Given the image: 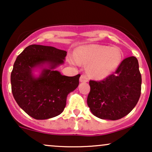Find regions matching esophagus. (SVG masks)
<instances>
[{"label":"esophagus","instance_id":"esophagus-1","mask_svg":"<svg viewBox=\"0 0 152 152\" xmlns=\"http://www.w3.org/2000/svg\"><path fill=\"white\" fill-rule=\"evenodd\" d=\"M79 81L80 82H87L88 81V79L86 75H81L79 78Z\"/></svg>","mask_w":152,"mask_h":152}]
</instances>
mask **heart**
I'll return each mask as SVG.
<instances>
[{
    "mask_svg": "<svg viewBox=\"0 0 152 152\" xmlns=\"http://www.w3.org/2000/svg\"><path fill=\"white\" fill-rule=\"evenodd\" d=\"M121 58V51L117 47L88 45L79 47L70 61L75 65H88L86 71L88 76L102 80L116 70Z\"/></svg>",
    "mask_w": 152,
    "mask_h": 152,
    "instance_id": "b5f03b06",
    "label": "heart"
}]
</instances>
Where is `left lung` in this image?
<instances>
[{"mask_svg": "<svg viewBox=\"0 0 152 152\" xmlns=\"http://www.w3.org/2000/svg\"><path fill=\"white\" fill-rule=\"evenodd\" d=\"M87 104L101 119L118 120L129 114L141 95L142 76L134 56L121 63L113 74L103 81H89Z\"/></svg>", "mask_w": 152, "mask_h": 152, "instance_id": "left-lung-1", "label": "left lung"}]
</instances>
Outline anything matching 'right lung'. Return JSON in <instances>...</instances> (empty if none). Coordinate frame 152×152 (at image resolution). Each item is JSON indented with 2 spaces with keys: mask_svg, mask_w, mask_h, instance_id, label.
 I'll return each mask as SVG.
<instances>
[{
  "mask_svg": "<svg viewBox=\"0 0 152 152\" xmlns=\"http://www.w3.org/2000/svg\"><path fill=\"white\" fill-rule=\"evenodd\" d=\"M67 52L52 46L30 45L17 57L10 75L12 93L18 105L35 119L61 114L68 94L77 88L78 74L64 76L56 68Z\"/></svg>",
  "mask_w": 152,
  "mask_h": 152,
  "instance_id": "right-lung-1",
  "label": "right lung"
}]
</instances>
